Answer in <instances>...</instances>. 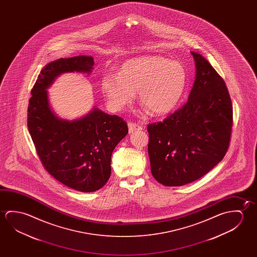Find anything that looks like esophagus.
<instances>
[{"instance_id": "1", "label": "esophagus", "mask_w": 257, "mask_h": 257, "mask_svg": "<svg viewBox=\"0 0 257 257\" xmlns=\"http://www.w3.org/2000/svg\"><path fill=\"white\" fill-rule=\"evenodd\" d=\"M128 128H129V133H134L135 131L142 130L143 127L137 124L136 122H128Z\"/></svg>"}]
</instances>
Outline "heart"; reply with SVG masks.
I'll return each mask as SVG.
<instances>
[{"mask_svg":"<svg viewBox=\"0 0 257 257\" xmlns=\"http://www.w3.org/2000/svg\"><path fill=\"white\" fill-rule=\"evenodd\" d=\"M186 80L187 73L181 63L152 56L126 61L117 76H103L101 89L111 109H122L138 91L140 102L148 109L153 114H164L180 100Z\"/></svg>","mask_w":257,"mask_h":257,"instance_id":"1","label":"heart"}]
</instances>
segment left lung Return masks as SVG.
Masks as SVG:
<instances>
[{
  "label": "left lung",
  "instance_id": "left-lung-1",
  "mask_svg": "<svg viewBox=\"0 0 257 257\" xmlns=\"http://www.w3.org/2000/svg\"><path fill=\"white\" fill-rule=\"evenodd\" d=\"M192 55L197 72L188 101L147 126L152 176L166 186L203 177L222 160L231 140L233 107L225 81L202 55Z\"/></svg>",
  "mask_w": 257,
  "mask_h": 257
}]
</instances>
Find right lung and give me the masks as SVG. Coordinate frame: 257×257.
Returning a JSON list of instances; mask_svg holds the SVG:
<instances>
[{
  "mask_svg": "<svg viewBox=\"0 0 257 257\" xmlns=\"http://www.w3.org/2000/svg\"><path fill=\"white\" fill-rule=\"evenodd\" d=\"M91 56L61 58L43 69L31 90L28 128L43 167L70 188L90 193L102 188L111 174V156L128 134L123 119L97 108L66 121L52 112L46 88L63 72H90Z\"/></svg>",
  "mask_w": 257,
  "mask_h": 257,
  "instance_id": "add662e5",
  "label": "right lung"
}]
</instances>
